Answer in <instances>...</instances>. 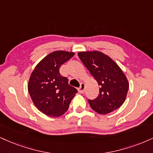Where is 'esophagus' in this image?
Wrapping results in <instances>:
<instances>
[{"mask_svg":"<svg viewBox=\"0 0 153 153\" xmlns=\"http://www.w3.org/2000/svg\"><path fill=\"white\" fill-rule=\"evenodd\" d=\"M78 91L80 94H84V91H85V84L84 83H82L80 84V87L78 88Z\"/></svg>","mask_w":153,"mask_h":153,"instance_id":"34e87169","label":"esophagus"}]
</instances>
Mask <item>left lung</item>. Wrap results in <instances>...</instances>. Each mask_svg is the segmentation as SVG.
I'll return each instance as SVG.
<instances>
[{
	"label": "left lung",
	"instance_id": "obj_1",
	"mask_svg": "<svg viewBox=\"0 0 153 153\" xmlns=\"http://www.w3.org/2000/svg\"><path fill=\"white\" fill-rule=\"evenodd\" d=\"M78 56L100 86L97 98L88 100L91 108L103 115L119 108L126 99L129 84L118 65L98 51L81 52Z\"/></svg>",
	"mask_w": 153,
	"mask_h": 153
}]
</instances>
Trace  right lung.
Here are the masks:
<instances>
[{"label": "right lung", "mask_w": 153, "mask_h": 153, "mask_svg": "<svg viewBox=\"0 0 153 153\" xmlns=\"http://www.w3.org/2000/svg\"><path fill=\"white\" fill-rule=\"evenodd\" d=\"M74 55V52L55 51L35 67L28 82V92L39 111L50 117H59L69 108L77 90L62 76L59 68Z\"/></svg>", "instance_id": "1"}]
</instances>
